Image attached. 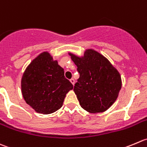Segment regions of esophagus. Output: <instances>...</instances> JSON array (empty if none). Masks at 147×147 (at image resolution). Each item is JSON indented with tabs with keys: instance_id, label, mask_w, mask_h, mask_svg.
<instances>
[{
	"instance_id": "1",
	"label": "esophagus",
	"mask_w": 147,
	"mask_h": 147,
	"mask_svg": "<svg viewBox=\"0 0 147 147\" xmlns=\"http://www.w3.org/2000/svg\"><path fill=\"white\" fill-rule=\"evenodd\" d=\"M70 81H71V84H73V85H74V84H75V81H74V78H71Z\"/></svg>"
}]
</instances>
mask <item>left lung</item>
Masks as SVG:
<instances>
[{"label":"left lung","instance_id":"8db88e82","mask_svg":"<svg viewBox=\"0 0 147 147\" xmlns=\"http://www.w3.org/2000/svg\"><path fill=\"white\" fill-rule=\"evenodd\" d=\"M80 74L74 91L81 107L91 114L104 112L117 100L121 88L119 72L104 56L87 49L78 56L69 52Z\"/></svg>","mask_w":147,"mask_h":147}]
</instances>
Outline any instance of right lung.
<instances>
[{"label":"right lung","mask_w":147,"mask_h":147,"mask_svg":"<svg viewBox=\"0 0 147 147\" xmlns=\"http://www.w3.org/2000/svg\"><path fill=\"white\" fill-rule=\"evenodd\" d=\"M72 89L63 69L48 51L40 53L30 62L21 78L25 101L40 114H52L59 109L66 94Z\"/></svg>","instance_id":"add662e5"}]
</instances>
